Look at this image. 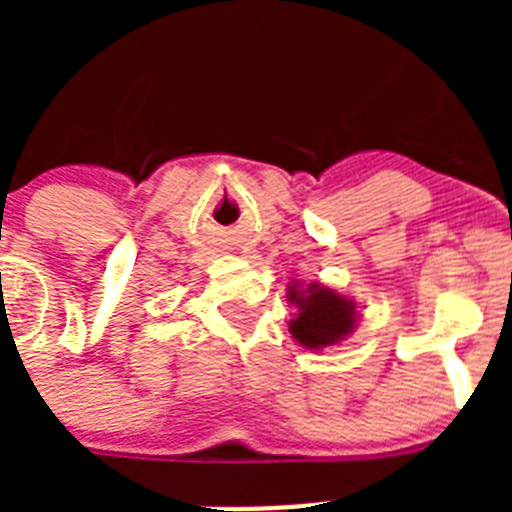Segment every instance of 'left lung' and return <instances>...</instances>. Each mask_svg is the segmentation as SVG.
<instances>
[{
  "instance_id": "left-lung-1",
  "label": "left lung",
  "mask_w": 512,
  "mask_h": 512,
  "mask_svg": "<svg viewBox=\"0 0 512 512\" xmlns=\"http://www.w3.org/2000/svg\"><path fill=\"white\" fill-rule=\"evenodd\" d=\"M289 297L292 305H297V318L289 323V333L297 338V343L305 348H325L354 330L356 325V305L354 300L341 297L333 289L323 284H310L305 289H297V284H289Z\"/></svg>"
}]
</instances>
